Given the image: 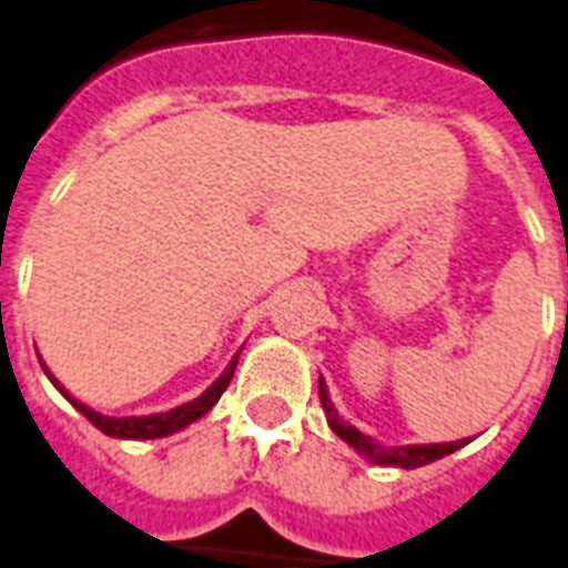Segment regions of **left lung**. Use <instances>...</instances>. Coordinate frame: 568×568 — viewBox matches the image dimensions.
Wrapping results in <instances>:
<instances>
[{"label":"left lung","mask_w":568,"mask_h":568,"mask_svg":"<svg viewBox=\"0 0 568 568\" xmlns=\"http://www.w3.org/2000/svg\"><path fill=\"white\" fill-rule=\"evenodd\" d=\"M318 395H321V406H324V415H327L329 430L336 433L338 439H345L351 448L365 457L374 466H397V468H418L427 466V463H436V459L448 457L454 450H459L466 445L468 439L459 442H433V445H395V448H388V445H379L377 439H372L368 433H363L354 424H347L342 415H338L336 404L329 400V388L324 383V377L318 379Z\"/></svg>","instance_id":"left-lung-1"}]
</instances>
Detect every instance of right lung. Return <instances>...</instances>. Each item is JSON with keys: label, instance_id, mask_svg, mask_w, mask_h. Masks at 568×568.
<instances>
[{"label": "right lung", "instance_id": "1", "mask_svg": "<svg viewBox=\"0 0 568 568\" xmlns=\"http://www.w3.org/2000/svg\"><path fill=\"white\" fill-rule=\"evenodd\" d=\"M241 354V351H239ZM239 354L232 356L230 365L223 368V374L217 379H214L212 386L205 388L203 395H196L194 400H189V404H180L173 406V409H168V413H153V415H123V418H114V415H102L97 413L93 406L82 404L79 397L70 395L61 383H58V377L47 368V363L40 359V365H43V372H47L49 383L61 392V395L70 400V404L79 409V413L88 418V422L97 427V430H102L105 436H114V439H162V436H171V433H180L185 430L189 424H194L196 418H203L209 409H212L217 400H221V395L226 392V386H230L232 374H235V365H239Z\"/></svg>", "mask_w": 568, "mask_h": 568}]
</instances>
